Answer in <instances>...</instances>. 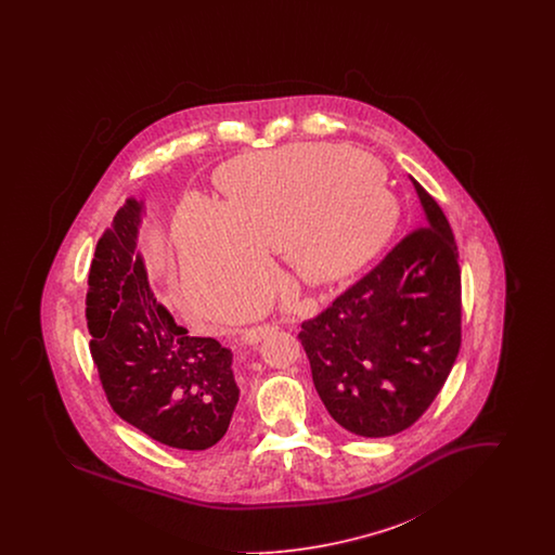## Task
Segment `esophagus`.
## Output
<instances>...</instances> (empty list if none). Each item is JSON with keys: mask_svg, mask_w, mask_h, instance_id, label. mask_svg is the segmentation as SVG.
I'll return each instance as SVG.
<instances>
[{"mask_svg": "<svg viewBox=\"0 0 555 555\" xmlns=\"http://www.w3.org/2000/svg\"><path fill=\"white\" fill-rule=\"evenodd\" d=\"M274 331H276V326H274V324L251 326V328H245V331L241 333V339H243V344L258 345L260 341H264L266 337H268L270 333H274Z\"/></svg>", "mask_w": 555, "mask_h": 555, "instance_id": "34e87169", "label": "esophagus"}]
</instances>
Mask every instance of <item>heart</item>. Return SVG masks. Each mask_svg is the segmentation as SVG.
<instances>
[{
	"instance_id": "obj_1",
	"label": "heart",
	"mask_w": 555,
	"mask_h": 555,
	"mask_svg": "<svg viewBox=\"0 0 555 555\" xmlns=\"http://www.w3.org/2000/svg\"><path fill=\"white\" fill-rule=\"evenodd\" d=\"M220 189L227 204L191 193L175 220L186 299L211 317L272 289L268 251L283 249L301 279L331 283L366 264L399 220L383 166L331 143L233 159Z\"/></svg>"
}]
</instances>
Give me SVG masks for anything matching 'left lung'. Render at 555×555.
I'll return each instance as SVG.
<instances>
[{
    "label": "left lung",
    "instance_id": "left-lung-1",
    "mask_svg": "<svg viewBox=\"0 0 555 555\" xmlns=\"http://www.w3.org/2000/svg\"><path fill=\"white\" fill-rule=\"evenodd\" d=\"M410 181L423 227L299 333L322 403L360 437H389L416 423L460 351L457 247L439 204Z\"/></svg>",
    "mask_w": 555,
    "mask_h": 555
}]
</instances>
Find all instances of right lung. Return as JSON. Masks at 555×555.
I'll use <instances>...</instances> for the list:
<instances>
[{
    "label": "right lung",
    "mask_w": 555,
    "mask_h": 555,
    "mask_svg": "<svg viewBox=\"0 0 555 555\" xmlns=\"http://www.w3.org/2000/svg\"><path fill=\"white\" fill-rule=\"evenodd\" d=\"M143 199L129 197L98 241L89 270L91 356L114 412L168 448L216 446L238 401L233 351L191 337L150 285L139 229Z\"/></svg>",
    "instance_id": "right-lung-1"
}]
</instances>
